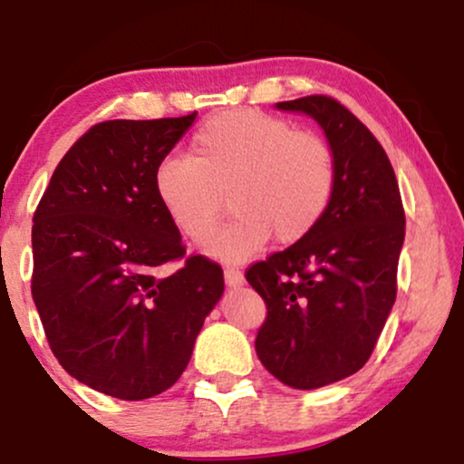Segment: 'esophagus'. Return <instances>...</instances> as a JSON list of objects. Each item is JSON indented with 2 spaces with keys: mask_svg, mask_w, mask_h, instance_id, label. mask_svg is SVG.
I'll use <instances>...</instances> for the list:
<instances>
[{
  "mask_svg": "<svg viewBox=\"0 0 464 464\" xmlns=\"http://www.w3.org/2000/svg\"><path fill=\"white\" fill-rule=\"evenodd\" d=\"M225 281L228 287H239L244 284V273L239 268H225Z\"/></svg>",
  "mask_w": 464,
  "mask_h": 464,
  "instance_id": "esophagus-1",
  "label": "esophagus"
}]
</instances>
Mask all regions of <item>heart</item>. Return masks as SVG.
<instances>
[{
    "label": "heart",
    "instance_id": "obj_1",
    "mask_svg": "<svg viewBox=\"0 0 464 464\" xmlns=\"http://www.w3.org/2000/svg\"><path fill=\"white\" fill-rule=\"evenodd\" d=\"M335 159L314 132L257 111H228L191 137L189 157L163 159L154 191L172 225L191 242L214 231L228 205L236 211L205 250L239 262L270 237L296 244L312 236L332 205Z\"/></svg>",
    "mask_w": 464,
    "mask_h": 464
}]
</instances>
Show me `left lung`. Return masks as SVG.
Masks as SVG:
<instances>
[{
  "label": "left lung",
  "mask_w": 464,
  "mask_h": 464,
  "mask_svg": "<svg viewBox=\"0 0 464 464\" xmlns=\"http://www.w3.org/2000/svg\"><path fill=\"white\" fill-rule=\"evenodd\" d=\"M275 106L310 115L335 159L321 225L246 273L268 307L255 340L259 360L285 386L314 391L371 358L395 305L406 216L384 148L358 117L327 95Z\"/></svg>",
  "instance_id": "8db88e82"
}]
</instances>
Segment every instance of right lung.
I'll return each instance as SVG.
<instances>
[{
    "instance_id": "right-lung-1",
    "label": "right lung",
    "mask_w": 464,
    "mask_h": 464,
    "mask_svg": "<svg viewBox=\"0 0 464 464\" xmlns=\"http://www.w3.org/2000/svg\"><path fill=\"white\" fill-rule=\"evenodd\" d=\"M196 113L111 120L69 148L32 225V299L73 380L140 401L174 386L225 292L222 268L185 255L154 191V169Z\"/></svg>"
}]
</instances>
